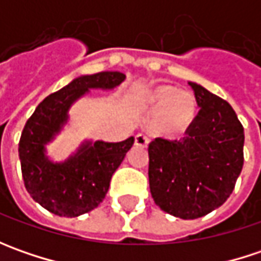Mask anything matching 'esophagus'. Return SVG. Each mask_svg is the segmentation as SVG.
Returning a JSON list of instances; mask_svg holds the SVG:
<instances>
[{
    "label": "esophagus",
    "mask_w": 261,
    "mask_h": 261,
    "mask_svg": "<svg viewBox=\"0 0 261 261\" xmlns=\"http://www.w3.org/2000/svg\"><path fill=\"white\" fill-rule=\"evenodd\" d=\"M148 144H149V139H148L145 135H142V134H138V135L135 136V145L136 146H142V148H145Z\"/></svg>",
    "instance_id": "esophagus-1"
}]
</instances>
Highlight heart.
<instances>
[{
  "label": "heart",
  "instance_id": "b5f03b06",
  "mask_svg": "<svg viewBox=\"0 0 261 261\" xmlns=\"http://www.w3.org/2000/svg\"><path fill=\"white\" fill-rule=\"evenodd\" d=\"M141 106L154 112L149 129L158 136L180 135L190 126L196 113V98L190 91L158 84L146 88L139 97Z\"/></svg>",
  "mask_w": 261,
  "mask_h": 261
}]
</instances>
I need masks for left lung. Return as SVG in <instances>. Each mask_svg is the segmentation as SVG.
Masks as SVG:
<instances>
[{"mask_svg": "<svg viewBox=\"0 0 261 261\" xmlns=\"http://www.w3.org/2000/svg\"><path fill=\"white\" fill-rule=\"evenodd\" d=\"M200 107L180 141L154 139L148 146L149 189L156 206L196 219L225 203L244 164V127L228 101L189 83Z\"/></svg>", "mask_w": 261, "mask_h": 261, "instance_id": "obj_1", "label": "left lung"}]
</instances>
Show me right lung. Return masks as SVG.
Masks as SVG:
<instances>
[{
    "instance_id": "right-lung-1",
    "label": "right lung",
    "mask_w": 261,
    "mask_h": 261,
    "mask_svg": "<svg viewBox=\"0 0 261 261\" xmlns=\"http://www.w3.org/2000/svg\"><path fill=\"white\" fill-rule=\"evenodd\" d=\"M119 71L74 78L47 95L27 120L18 144V156L27 192L33 200L59 216L84 215L103 202L112 175L134 145V136L122 142L84 141L65 161H52L46 145L61 134L69 109L93 88L113 90L125 81Z\"/></svg>"
}]
</instances>
